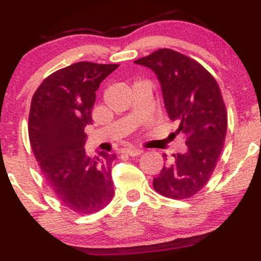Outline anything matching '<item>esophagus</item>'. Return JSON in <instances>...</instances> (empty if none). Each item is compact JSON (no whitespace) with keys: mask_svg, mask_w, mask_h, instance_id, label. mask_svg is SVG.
Returning a JSON list of instances; mask_svg holds the SVG:
<instances>
[{"mask_svg":"<svg viewBox=\"0 0 261 261\" xmlns=\"http://www.w3.org/2000/svg\"><path fill=\"white\" fill-rule=\"evenodd\" d=\"M123 153L128 156H139L142 153V150L136 149V147H127V149H123Z\"/></svg>","mask_w":261,"mask_h":261,"instance_id":"1","label":"esophagus"}]
</instances>
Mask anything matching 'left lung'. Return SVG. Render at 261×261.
Here are the masks:
<instances>
[{
	"instance_id": "1",
	"label": "left lung",
	"mask_w": 261,
	"mask_h": 261,
	"mask_svg": "<svg viewBox=\"0 0 261 261\" xmlns=\"http://www.w3.org/2000/svg\"><path fill=\"white\" fill-rule=\"evenodd\" d=\"M135 64L155 72L170 120L186 135V151L174 153L153 179L163 196L188 199L210 179L224 147L227 115L215 79L199 62L169 48H161Z\"/></svg>"
}]
</instances>
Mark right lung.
<instances>
[{
    "label": "right lung",
    "instance_id": "right-lung-1",
    "mask_svg": "<svg viewBox=\"0 0 261 261\" xmlns=\"http://www.w3.org/2000/svg\"><path fill=\"white\" fill-rule=\"evenodd\" d=\"M117 67L76 62L45 79L31 101L29 136L43 179L62 205L84 215L103 209L115 194L116 155H87L84 130L92 122L100 84Z\"/></svg>",
    "mask_w": 261,
    "mask_h": 261
}]
</instances>
